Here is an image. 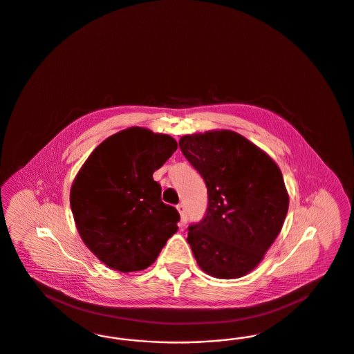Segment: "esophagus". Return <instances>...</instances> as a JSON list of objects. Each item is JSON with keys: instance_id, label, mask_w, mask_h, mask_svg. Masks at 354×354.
<instances>
[{"instance_id": "34e87169", "label": "esophagus", "mask_w": 354, "mask_h": 354, "mask_svg": "<svg viewBox=\"0 0 354 354\" xmlns=\"http://www.w3.org/2000/svg\"><path fill=\"white\" fill-rule=\"evenodd\" d=\"M176 209H178V212L180 214V224L185 225V223H187V214H185V205H183V204H178V205H176Z\"/></svg>"}]
</instances>
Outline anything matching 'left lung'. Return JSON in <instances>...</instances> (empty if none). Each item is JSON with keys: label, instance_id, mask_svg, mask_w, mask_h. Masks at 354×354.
Listing matches in <instances>:
<instances>
[{"label": "left lung", "instance_id": "8db88e82", "mask_svg": "<svg viewBox=\"0 0 354 354\" xmlns=\"http://www.w3.org/2000/svg\"><path fill=\"white\" fill-rule=\"evenodd\" d=\"M179 147L207 185L205 215L187 237L199 267L218 279L247 274L284 224L289 199L281 171L230 130L185 135Z\"/></svg>", "mask_w": 354, "mask_h": 354}]
</instances>
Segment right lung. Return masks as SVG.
Masks as SVG:
<instances>
[{
    "instance_id": "1",
    "label": "right lung",
    "mask_w": 354,
    "mask_h": 354,
    "mask_svg": "<svg viewBox=\"0 0 354 354\" xmlns=\"http://www.w3.org/2000/svg\"><path fill=\"white\" fill-rule=\"evenodd\" d=\"M176 149L169 135L131 127L103 140L75 176L70 205L77 230L107 267H150L178 231L179 212L162 202L152 178Z\"/></svg>"
}]
</instances>
